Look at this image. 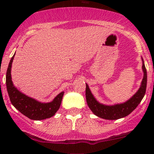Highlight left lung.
Segmentation results:
<instances>
[{"label": "left lung", "mask_w": 154, "mask_h": 154, "mask_svg": "<svg viewBox=\"0 0 154 154\" xmlns=\"http://www.w3.org/2000/svg\"><path fill=\"white\" fill-rule=\"evenodd\" d=\"M143 70L144 72L143 78L140 89L130 100L124 103L114 106H106L98 103L92 95L88 85L86 84L85 95L87 103L95 115L105 119L115 120L125 117L132 112L140 103L144 97L147 85V72L144 62L143 61Z\"/></svg>", "instance_id": "8db88e82"}]
</instances>
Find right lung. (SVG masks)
I'll list each match as a JSON object with an SVG mask.
<instances>
[{"label": "right lung", "instance_id": "add662e5", "mask_svg": "<svg viewBox=\"0 0 154 154\" xmlns=\"http://www.w3.org/2000/svg\"><path fill=\"white\" fill-rule=\"evenodd\" d=\"M14 55L12 56L8 64L6 79L7 91L11 103L17 110H19L22 114L27 116L30 119L42 120L53 116L61 106L64 93L61 92L54 98L52 102L47 103H40L20 93L13 85L11 77V68L12 61Z\"/></svg>", "mask_w": 154, "mask_h": 154}]
</instances>
